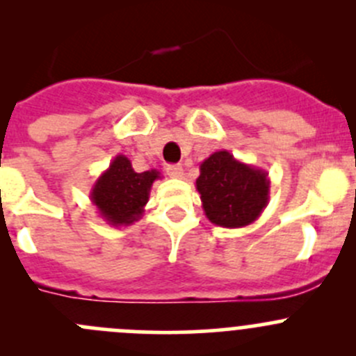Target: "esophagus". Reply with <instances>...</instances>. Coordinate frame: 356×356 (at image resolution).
<instances>
[{"label":"esophagus","mask_w":356,"mask_h":356,"mask_svg":"<svg viewBox=\"0 0 356 356\" xmlns=\"http://www.w3.org/2000/svg\"><path fill=\"white\" fill-rule=\"evenodd\" d=\"M167 175L172 179H181L184 175V168H182V165H168Z\"/></svg>","instance_id":"obj_1"}]
</instances>
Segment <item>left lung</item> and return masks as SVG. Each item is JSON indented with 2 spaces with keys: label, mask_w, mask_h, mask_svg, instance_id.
<instances>
[{
  "label": "left lung",
  "mask_w": 356,
  "mask_h": 356,
  "mask_svg": "<svg viewBox=\"0 0 356 356\" xmlns=\"http://www.w3.org/2000/svg\"><path fill=\"white\" fill-rule=\"evenodd\" d=\"M208 220L227 229L253 224L270 198L268 172L236 160L227 149L211 153L200 163L196 179Z\"/></svg>",
  "instance_id": "8db88e82"
}]
</instances>
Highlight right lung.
Masks as SVG:
<instances>
[{
    "label": "right lung",
    "instance_id": "obj_1",
    "mask_svg": "<svg viewBox=\"0 0 356 356\" xmlns=\"http://www.w3.org/2000/svg\"><path fill=\"white\" fill-rule=\"evenodd\" d=\"M156 179H160V172L155 168L136 172L127 156L117 155L110 167L96 179L89 198L106 224L113 227L131 225L145 213L149 191Z\"/></svg>",
    "mask_w": 356,
    "mask_h": 356
}]
</instances>
